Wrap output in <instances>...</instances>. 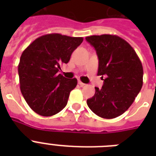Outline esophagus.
Listing matches in <instances>:
<instances>
[{
	"label": "esophagus",
	"instance_id": "34e87169",
	"mask_svg": "<svg viewBox=\"0 0 156 156\" xmlns=\"http://www.w3.org/2000/svg\"><path fill=\"white\" fill-rule=\"evenodd\" d=\"M78 84H79V85H80L81 87H84V86L86 85L85 83H82V82H81V81H78Z\"/></svg>",
	"mask_w": 156,
	"mask_h": 156
}]
</instances>
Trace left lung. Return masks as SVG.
<instances>
[{
  "instance_id": "left-lung-1",
  "label": "left lung",
  "mask_w": 156,
  "mask_h": 156,
  "mask_svg": "<svg viewBox=\"0 0 156 156\" xmlns=\"http://www.w3.org/2000/svg\"><path fill=\"white\" fill-rule=\"evenodd\" d=\"M86 40L95 48L99 59L97 74L104 78L102 88L95 87V95L87 104L102 118L117 117L131 106L142 89L140 59L130 44L117 35H91Z\"/></svg>"
}]
</instances>
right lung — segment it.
<instances>
[{
  "mask_svg": "<svg viewBox=\"0 0 156 156\" xmlns=\"http://www.w3.org/2000/svg\"><path fill=\"white\" fill-rule=\"evenodd\" d=\"M83 41V37L48 34L23 51L18 65L21 92L35 112L51 116L66 106L78 81L66 78L58 72Z\"/></svg>",
  "mask_w": 156,
  "mask_h": 156,
  "instance_id": "add662e5",
  "label": "right lung"
}]
</instances>
